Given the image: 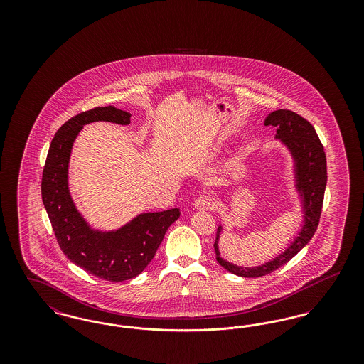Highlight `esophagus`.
<instances>
[{
	"mask_svg": "<svg viewBox=\"0 0 364 364\" xmlns=\"http://www.w3.org/2000/svg\"><path fill=\"white\" fill-rule=\"evenodd\" d=\"M193 206L196 210H210V208H214V200L213 198L206 196V195H202V196H198L195 199V203Z\"/></svg>",
	"mask_w": 364,
	"mask_h": 364,
	"instance_id": "esophagus-1",
	"label": "esophagus"
}]
</instances>
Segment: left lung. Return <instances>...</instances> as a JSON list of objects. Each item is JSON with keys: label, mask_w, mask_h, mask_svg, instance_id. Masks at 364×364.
<instances>
[{"label": "left lung", "mask_w": 364, "mask_h": 364, "mask_svg": "<svg viewBox=\"0 0 364 364\" xmlns=\"http://www.w3.org/2000/svg\"><path fill=\"white\" fill-rule=\"evenodd\" d=\"M264 125H273L277 128L276 139L287 147L291 154L294 162V190L300 199L303 221L297 236H294V240H291L289 245L282 252H279L276 258L258 266L248 267L230 263L221 257L218 242L223 233V225L218 226L214 242L217 262L229 273L240 277L266 276L289 262L301 248L307 245L319 224L328 181L326 156L323 146L310 122L294 112L279 109L267 114L264 119Z\"/></svg>", "instance_id": "8db88e82"}]
</instances>
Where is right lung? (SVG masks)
<instances>
[{
  "instance_id": "right-lung-1",
  "label": "right lung",
  "mask_w": 364,
  "mask_h": 364,
  "mask_svg": "<svg viewBox=\"0 0 364 364\" xmlns=\"http://www.w3.org/2000/svg\"><path fill=\"white\" fill-rule=\"evenodd\" d=\"M128 125L131 113L114 106L94 107L60 127L48 153L42 174V200L63 252L88 274L112 282L139 276L156 255L180 208L141 213L114 230L95 229L77 210L68 184L70 151L86 124Z\"/></svg>"
}]
</instances>
